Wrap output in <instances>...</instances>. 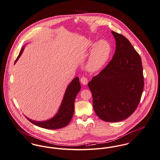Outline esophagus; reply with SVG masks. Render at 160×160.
<instances>
[{"mask_svg": "<svg viewBox=\"0 0 160 160\" xmlns=\"http://www.w3.org/2000/svg\"><path fill=\"white\" fill-rule=\"evenodd\" d=\"M80 81H81V84H82L83 85H87V83H88V79H87V78H85V77H82V78H81Z\"/></svg>", "mask_w": 160, "mask_h": 160, "instance_id": "obj_1", "label": "esophagus"}]
</instances>
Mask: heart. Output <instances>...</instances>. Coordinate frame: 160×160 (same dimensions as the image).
Listing matches in <instances>:
<instances>
[{"label":"heart","instance_id":"heart-1","mask_svg":"<svg viewBox=\"0 0 160 160\" xmlns=\"http://www.w3.org/2000/svg\"><path fill=\"white\" fill-rule=\"evenodd\" d=\"M87 48L91 50L85 62V69L92 73H95L101 70L108 62L111 52L112 47L106 40H99L95 42L93 40H88Z\"/></svg>","mask_w":160,"mask_h":160}]
</instances>
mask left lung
Instances as JSON below:
<instances>
[{
  "instance_id": "left-lung-1",
  "label": "left lung",
  "mask_w": 160,
  "mask_h": 160,
  "mask_svg": "<svg viewBox=\"0 0 160 160\" xmlns=\"http://www.w3.org/2000/svg\"><path fill=\"white\" fill-rule=\"evenodd\" d=\"M116 41L112 59L88 84L97 116L107 122H118L136 110L144 88L141 59L126 38L112 31Z\"/></svg>"
}]
</instances>
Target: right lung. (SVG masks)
Instances as JSON below:
<instances>
[{"label": "right lung", "mask_w": 160, "mask_h": 160, "mask_svg": "<svg viewBox=\"0 0 160 160\" xmlns=\"http://www.w3.org/2000/svg\"><path fill=\"white\" fill-rule=\"evenodd\" d=\"M25 46V45L22 48L20 53L15 61L14 64L21 57L24 50ZM81 88L79 78L78 76L75 77L67 86L61 106L53 117L42 121L32 120L26 117L27 119L33 124L47 129H58L67 126L74 114L75 99L78 93L79 92Z\"/></svg>", "instance_id": "1"}]
</instances>
